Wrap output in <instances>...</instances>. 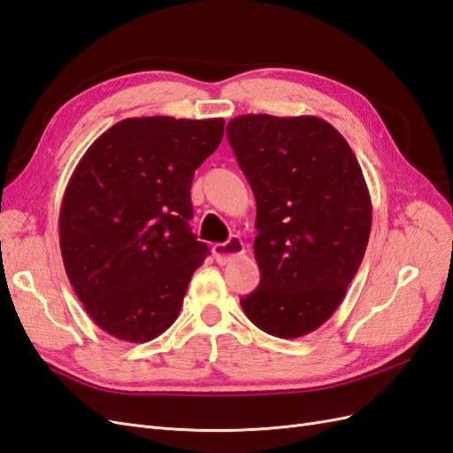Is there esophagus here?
<instances>
[{
    "instance_id": "1",
    "label": "esophagus",
    "mask_w": 453,
    "mask_h": 453,
    "mask_svg": "<svg viewBox=\"0 0 453 453\" xmlns=\"http://www.w3.org/2000/svg\"><path fill=\"white\" fill-rule=\"evenodd\" d=\"M245 248H243V242L238 236H232L228 242L225 243H215L213 245V255L217 258L219 265H228L234 260L236 257L243 255Z\"/></svg>"
}]
</instances>
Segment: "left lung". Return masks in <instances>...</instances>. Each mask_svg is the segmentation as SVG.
<instances>
[{
    "instance_id": "left-lung-1",
    "label": "left lung",
    "mask_w": 453,
    "mask_h": 453,
    "mask_svg": "<svg viewBox=\"0 0 453 453\" xmlns=\"http://www.w3.org/2000/svg\"><path fill=\"white\" fill-rule=\"evenodd\" d=\"M226 138L257 202L260 283L240 304L260 331L300 338L331 318L361 266L372 226L363 170L318 117L240 115Z\"/></svg>"
}]
</instances>
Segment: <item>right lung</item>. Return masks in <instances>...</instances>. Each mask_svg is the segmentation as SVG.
<instances>
[{
  "label": "right lung",
  "instance_id": "obj_1",
  "mask_svg": "<svg viewBox=\"0 0 453 453\" xmlns=\"http://www.w3.org/2000/svg\"><path fill=\"white\" fill-rule=\"evenodd\" d=\"M225 120L135 117L96 140L65 187L60 251L92 321L142 344L177 319L210 255L190 232V185L223 140Z\"/></svg>",
  "mask_w": 453,
  "mask_h": 453
}]
</instances>
